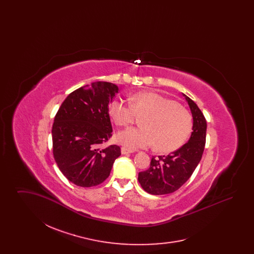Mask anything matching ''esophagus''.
Here are the masks:
<instances>
[{"label":"esophagus","instance_id":"obj_1","mask_svg":"<svg viewBox=\"0 0 254 254\" xmlns=\"http://www.w3.org/2000/svg\"><path fill=\"white\" fill-rule=\"evenodd\" d=\"M132 152H134V150L129 149V148H127V147H125V146H123L121 148L122 154H128V153H132Z\"/></svg>","mask_w":254,"mask_h":254}]
</instances>
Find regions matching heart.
<instances>
[{
    "label": "heart",
    "mask_w": 254,
    "mask_h": 254,
    "mask_svg": "<svg viewBox=\"0 0 254 254\" xmlns=\"http://www.w3.org/2000/svg\"><path fill=\"white\" fill-rule=\"evenodd\" d=\"M130 104L115 100L109 105L113 122L125 127L134 122L136 114L146 115L142 120L144 127H130L118 133L117 139L131 148L155 145L161 152H172L190 137L192 117L187 109L167 97L154 91H143L130 97Z\"/></svg>",
    "instance_id": "obj_1"
}]
</instances>
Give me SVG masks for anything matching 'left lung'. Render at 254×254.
Listing matches in <instances>:
<instances>
[{
    "label": "left lung",
    "mask_w": 254,
    "mask_h": 254,
    "mask_svg": "<svg viewBox=\"0 0 254 254\" xmlns=\"http://www.w3.org/2000/svg\"><path fill=\"white\" fill-rule=\"evenodd\" d=\"M185 97L193 119L192 132L187 144L168 156L152 158L147 170L139 172L138 181L146 192L162 195L174 192L190 179L204 152L206 122L193 101Z\"/></svg>",
    "instance_id": "left-lung-1"
}]
</instances>
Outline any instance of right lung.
Here are the masks:
<instances>
[{
    "label": "right lung",
    "instance_id": "right-lung-1",
    "mask_svg": "<svg viewBox=\"0 0 254 254\" xmlns=\"http://www.w3.org/2000/svg\"><path fill=\"white\" fill-rule=\"evenodd\" d=\"M119 87L95 82L71 92L52 126L53 155L62 173L76 186L94 187L110 174L119 145L104 147L112 135L109 105Z\"/></svg>",
    "mask_w": 254,
    "mask_h": 254
}]
</instances>
